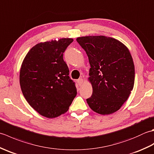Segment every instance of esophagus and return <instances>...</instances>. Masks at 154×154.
Returning a JSON list of instances; mask_svg holds the SVG:
<instances>
[{
  "instance_id": "34e87169",
  "label": "esophagus",
  "mask_w": 154,
  "mask_h": 154,
  "mask_svg": "<svg viewBox=\"0 0 154 154\" xmlns=\"http://www.w3.org/2000/svg\"><path fill=\"white\" fill-rule=\"evenodd\" d=\"M77 83L78 85H79V86H81L83 83V79H82V78H80V79H79L77 80Z\"/></svg>"
}]
</instances>
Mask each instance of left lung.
<instances>
[{
  "instance_id": "left-lung-1",
  "label": "left lung",
  "mask_w": 154,
  "mask_h": 154,
  "mask_svg": "<svg viewBox=\"0 0 154 154\" xmlns=\"http://www.w3.org/2000/svg\"><path fill=\"white\" fill-rule=\"evenodd\" d=\"M79 43L89 57V78L93 94L87 99L100 114L116 112L126 102L134 84V65L130 51L116 39L104 35L79 37Z\"/></svg>"
}]
</instances>
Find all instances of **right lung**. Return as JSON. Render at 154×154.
Segmentation results:
<instances>
[{"instance_id": "obj_1", "label": "right lung", "mask_w": 154, "mask_h": 154, "mask_svg": "<svg viewBox=\"0 0 154 154\" xmlns=\"http://www.w3.org/2000/svg\"><path fill=\"white\" fill-rule=\"evenodd\" d=\"M61 38L38 44L26 55L20 72V84L29 104L45 117L52 119L67 112L77 89L69 76L63 53L73 42Z\"/></svg>"}]
</instances>
